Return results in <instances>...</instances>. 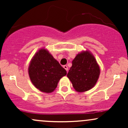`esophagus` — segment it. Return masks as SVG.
Returning <instances> with one entry per match:
<instances>
[{
    "label": "esophagus",
    "mask_w": 128,
    "mask_h": 128,
    "mask_svg": "<svg viewBox=\"0 0 128 128\" xmlns=\"http://www.w3.org/2000/svg\"><path fill=\"white\" fill-rule=\"evenodd\" d=\"M63 67H64V68L66 69V71H67V72L68 71V67H67V66H66V65L64 66H63Z\"/></svg>",
    "instance_id": "34e87169"
}]
</instances>
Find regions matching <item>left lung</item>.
<instances>
[{
  "mask_svg": "<svg viewBox=\"0 0 128 128\" xmlns=\"http://www.w3.org/2000/svg\"><path fill=\"white\" fill-rule=\"evenodd\" d=\"M100 74V67L94 56L89 51L76 56L67 76L78 92L90 90L95 86Z\"/></svg>",
  "mask_w": 128,
  "mask_h": 128,
  "instance_id": "1",
  "label": "left lung"
}]
</instances>
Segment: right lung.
I'll list each match as a JSON object with an SVG mask.
<instances>
[{"label": "right lung", "instance_id": "add662e5", "mask_svg": "<svg viewBox=\"0 0 128 128\" xmlns=\"http://www.w3.org/2000/svg\"><path fill=\"white\" fill-rule=\"evenodd\" d=\"M32 83L41 92L50 93L55 90L60 79L67 72L45 49L36 53L28 68Z\"/></svg>", "mask_w": 128, "mask_h": 128}]
</instances>
